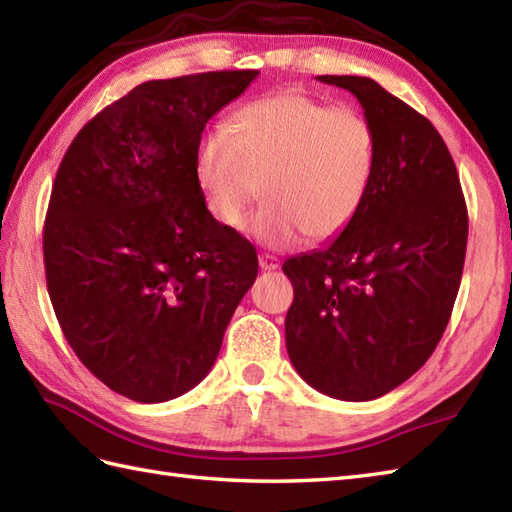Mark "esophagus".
Listing matches in <instances>:
<instances>
[{
    "instance_id": "1",
    "label": "esophagus",
    "mask_w": 512,
    "mask_h": 512,
    "mask_svg": "<svg viewBox=\"0 0 512 512\" xmlns=\"http://www.w3.org/2000/svg\"><path fill=\"white\" fill-rule=\"evenodd\" d=\"M259 268H262V270H277L279 268V259L275 255L262 253V255H259Z\"/></svg>"
}]
</instances>
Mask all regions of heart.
I'll return each mask as SVG.
<instances>
[{"mask_svg":"<svg viewBox=\"0 0 512 512\" xmlns=\"http://www.w3.org/2000/svg\"><path fill=\"white\" fill-rule=\"evenodd\" d=\"M376 162V129L363 112L284 90L242 105L226 129L204 134L193 176L206 211L228 231L244 226L262 182L268 202L250 233L288 248L306 233L323 242L345 231L372 189Z\"/></svg>","mask_w":512,"mask_h":512,"instance_id":"b5f03b06","label":"heart"}]
</instances>
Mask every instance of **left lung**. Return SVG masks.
Wrapping results in <instances>:
<instances>
[{"instance_id":"8db88e82","label":"left lung","mask_w":512,"mask_h":512,"mask_svg":"<svg viewBox=\"0 0 512 512\" xmlns=\"http://www.w3.org/2000/svg\"><path fill=\"white\" fill-rule=\"evenodd\" d=\"M352 92L376 129V176L352 224L290 257L286 347L310 387L374 400L436 350L458 297L469 215L438 129L367 76H317Z\"/></svg>"}]
</instances>
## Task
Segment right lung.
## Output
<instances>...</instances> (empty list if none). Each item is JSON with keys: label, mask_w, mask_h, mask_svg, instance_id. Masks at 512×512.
I'll use <instances>...</instances> for the list:
<instances>
[{"label": "right lung", "mask_w": 512, "mask_h": 512, "mask_svg": "<svg viewBox=\"0 0 512 512\" xmlns=\"http://www.w3.org/2000/svg\"><path fill=\"white\" fill-rule=\"evenodd\" d=\"M257 74L140 83L59 165L43 226L48 295L74 354L129 400L198 385L257 277L253 244L213 220L193 176L206 123Z\"/></svg>", "instance_id": "obj_1"}]
</instances>
